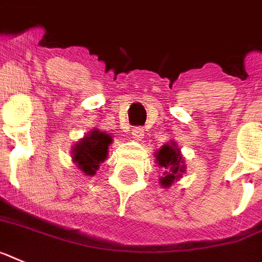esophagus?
Wrapping results in <instances>:
<instances>
[{"instance_id":"obj_1","label":"esophagus","mask_w":262,"mask_h":262,"mask_svg":"<svg viewBox=\"0 0 262 262\" xmlns=\"http://www.w3.org/2000/svg\"><path fill=\"white\" fill-rule=\"evenodd\" d=\"M143 136L144 133L142 127H135V128H133V131H131V138H133V139L142 140L143 139Z\"/></svg>"}]
</instances>
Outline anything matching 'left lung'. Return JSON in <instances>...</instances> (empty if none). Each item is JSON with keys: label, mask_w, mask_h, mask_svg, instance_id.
I'll use <instances>...</instances> for the list:
<instances>
[{"label": "left lung", "mask_w": 262, "mask_h": 262, "mask_svg": "<svg viewBox=\"0 0 262 262\" xmlns=\"http://www.w3.org/2000/svg\"><path fill=\"white\" fill-rule=\"evenodd\" d=\"M155 158H157L155 161L158 162V165L165 170L163 177L161 178V185L170 187L185 172V165H183L185 162H183L181 150L171 142L170 144L162 146L155 154Z\"/></svg>", "instance_id": "8db88e82"}]
</instances>
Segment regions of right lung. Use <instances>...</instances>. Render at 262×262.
I'll use <instances>...</instances> for the list:
<instances>
[{"label": "right lung", "mask_w": 262, "mask_h": 262, "mask_svg": "<svg viewBox=\"0 0 262 262\" xmlns=\"http://www.w3.org/2000/svg\"><path fill=\"white\" fill-rule=\"evenodd\" d=\"M112 143L111 135L92 129L72 147L73 163L87 175H94L101 162L107 159L108 146Z\"/></svg>", "instance_id": "right-lung-1"}]
</instances>
